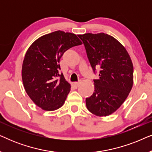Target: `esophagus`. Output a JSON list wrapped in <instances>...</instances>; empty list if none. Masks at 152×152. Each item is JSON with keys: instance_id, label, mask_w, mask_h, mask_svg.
Wrapping results in <instances>:
<instances>
[{"instance_id": "esophagus-1", "label": "esophagus", "mask_w": 152, "mask_h": 152, "mask_svg": "<svg viewBox=\"0 0 152 152\" xmlns=\"http://www.w3.org/2000/svg\"><path fill=\"white\" fill-rule=\"evenodd\" d=\"M80 82H74L72 83V86H73L75 88H77V87L80 86Z\"/></svg>"}]
</instances>
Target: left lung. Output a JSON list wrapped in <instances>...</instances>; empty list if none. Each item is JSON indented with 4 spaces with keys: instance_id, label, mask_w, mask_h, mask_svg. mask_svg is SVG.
<instances>
[{
    "instance_id": "1",
    "label": "left lung",
    "mask_w": 152,
    "mask_h": 152,
    "mask_svg": "<svg viewBox=\"0 0 152 152\" xmlns=\"http://www.w3.org/2000/svg\"><path fill=\"white\" fill-rule=\"evenodd\" d=\"M78 37L84 43L93 71L94 93L86 99L87 109L97 116H107L120 108L128 97L134 83V67L125 48L112 36L101 32Z\"/></svg>"
}]
</instances>
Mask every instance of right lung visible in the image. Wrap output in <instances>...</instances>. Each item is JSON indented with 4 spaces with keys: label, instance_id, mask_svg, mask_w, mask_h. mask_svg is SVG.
I'll use <instances>...</instances> for the list:
<instances>
[{
    "label": "right lung",
    "instance_id": "1",
    "mask_svg": "<svg viewBox=\"0 0 152 152\" xmlns=\"http://www.w3.org/2000/svg\"><path fill=\"white\" fill-rule=\"evenodd\" d=\"M76 34L58 30L39 37L29 47L22 66V80L30 99L45 111L61 107L70 84L59 73L60 59L70 48L82 45Z\"/></svg>",
    "mask_w": 152,
    "mask_h": 152
}]
</instances>
